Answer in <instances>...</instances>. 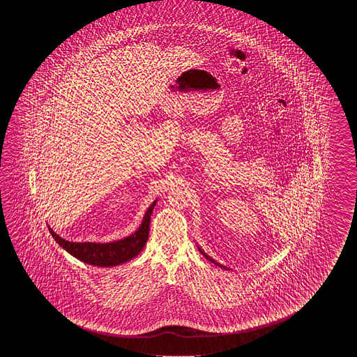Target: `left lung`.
Instances as JSON below:
<instances>
[{
    "label": "left lung",
    "instance_id": "obj_1",
    "mask_svg": "<svg viewBox=\"0 0 357 357\" xmlns=\"http://www.w3.org/2000/svg\"><path fill=\"white\" fill-rule=\"evenodd\" d=\"M197 249H199V251H200V252H202V254H203V257H204V258L208 259V260H209V261H212L213 264H215V266H220V268H223V269H228V268H226V266H222V264H220V263H217V261H215V260H214V259L211 258V257H209V255H208V254H206V252H204V250H203V249H202V248H199V246H197Z\"/></svg>",
    "mask_w": 357,
    "mask_h": 357
}]
</instances>
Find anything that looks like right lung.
<instances>
[{
	"mask_svg": "<svg viewBox=\"0 0 357 357\" xmlns=\"http://www.w3.org/2000/svg\"><path fill=\"white\" fill-rule=\"evenodd\" d=\"M154 205L155 202H153V204L148 208L140 227L137 228L132 235L112 243H71L57 235L52 228H50V232L52 234L54 241L59 243L63 250L68 251V254H71L83 263L105 268L120 266L135 258L137 254L143 250L149 236L151 215Z\"/></svg>",
	"mask_w": 357,
	"mask_h": 357,
	"instance_id": "add662e5",
	"label": "right lung"
}]
</instances>
